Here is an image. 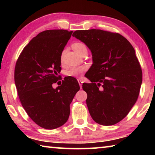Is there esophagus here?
<instances>
[{"label":"esophagus","mask_w":155,"mask_h":155,"mask_svg":"<svg viewBox=\"0 0 155 155\" xmlns=\"http://www.w3.org/2000/svg\"><path fill=\"white\" fill-rule=\"evenodd\" d=\"M78 84H79L80 85V87L81 89H82V85H83V81L81 79H78Z\"/></svg>","instance_id":"34e87169"}]
</instances>
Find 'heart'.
Instances as JSON below:
<instances>
[{
  "label": "heart",
  "mask_w": 155,
  "mask_h": 155,
  "mask_svg": "<svg viewBox=\"0 0 155 155\" xmlns=\"http://www.w3.org/2000/svg\"><path fill=\"white\" fill-rule=\"evenodd\" d=\"M72 48L74 50V51L76 52H77V53L79 54L81 53V52L82 51L83 49L86 48V47L82 43L76 42V43L72 44ZM61 58L62 59L63 53L61 54ZM85 70H86V68L84 67V66L72 67V68H70V69L67 72V74L68 76H70V77H79V76L82 74L85 71Z\"/></svg>",
  "instance_id": "b5f03b06"
}]
</instances>
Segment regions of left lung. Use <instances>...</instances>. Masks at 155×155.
Segmentation results:
<instances>
[{"label": "left lung", "instance_id": "8db88e82", "mask_svg": "<svg viewBox=\"0 0 155 155\" xmlns=\"http://www.w3.org/2000/svg\"><path fill=\"white\" fill-rule=\"evenodd\" d=\"M72 36L85 44L92 54L93 64L89 75L85 74L91 83L83 84L90 115L99 124H116L136 103L142 83L135 49L119 33L90 29L76 31Z\"/></svg>", "mask_w": 155, "mask_h": 155}]
</instances>
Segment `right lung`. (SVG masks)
<instances>
[{
	"mask_svg": "<svg viewBox=\"0 0 155 155\" xmlns=\"http://www.w3.org/2000/svg\"><path fill=\"white\" fill-rule=\"evenodd\" d=\"M72 33L63 29L42 31L25 47L15 64L14 81L21 104L31 119L46 129H54L67 122L70 104L80 90L73 77L52 87Z\"/></svg>",
	"mask_w": 155,
	"mask_h": 155,
	"instance_id": "1",
	"label": "right lung"
}]
</instances>
